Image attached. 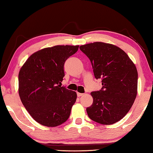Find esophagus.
<instances>
[{
	"label": "esophagus",
	"mask_w": 153,
	"mask_h": 153,
	"mask_svg": "<svg viewBox=\"0 0 153 153\" xmlns=\"http://www.w3.org/2000/svg\"><path fill=\"white\" fill-rule=\"evenodd\" d=\"M77 97H82V96L84 95V94H83V93L77 92Z\"/></svg>",
	"instance_id": "34e87169"
}]
</instances>
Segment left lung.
<instances>
[{
  "label": "left lung",
  "mask_w": 153,
  "mask_h": 153,
  "mask_svg": "<svg viewBox=\"0 0 153 153\" xmlns=\"http://www.w3.org/2000/svg\"><path fill=\"white\" fill-rule=\"evenodd\" d=\"M92 63L96 79L102 87L92 92L93 103L86 108L92 120L111 125L121 120L133 105L138 89V71L122 49L100 42L79 46Z\"/></svg>",
  "instance_id": "left-lung-1"
}]
</instances>
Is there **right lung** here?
<instances>
[{
    "label": "right lung",
    "instance_id": "1",
    "mask_svg": "<svg viewBox=\"0 0 153 153\" xmlns=\"http://www.w3.org/2000/svg\"><path fill=\"white\" fill-rule=\"evenodd\" d=\"M79 46L57 45L43 48L27 59L19 73V94L32 117L47 127L68 120L76 102V92L61 86L64 64Z\"/></svg>",
    "mask_w": 153,
    "mask_h": 153
}]
</instances>
